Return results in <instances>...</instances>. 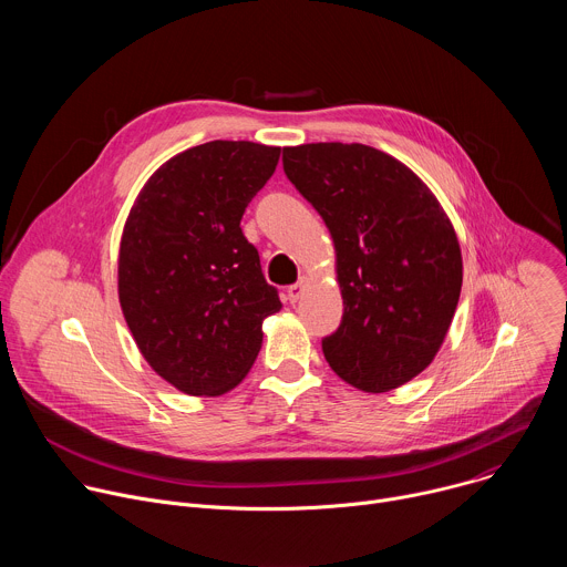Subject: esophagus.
<instances>
[{
	"mask_svg": "<svg viewBox=\"0 0 567 567\" xmlns=\"http://www.w3.org/2000/svg\"><path fill=\"white\" fill-rule=\"evenodd\" d=\"M302 291H305V280H298L296 285H289V287H287V300H289V302H298L300 296H302Z\"/></svg>",
	"mask_w": 567,
	"mask_h": 567,
	"instance_id": "esophagus-1",
	"label": "esophagus"
}]
</instances>
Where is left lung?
I'll list each match as a JSON object with an SVG mask.
<instances>
[{
	"mask_svg": "<svg viewBox=\"0 0 567 567\" xmlns=\"http://www.w3.org/2000/svg\"><path fill=\"white\" fill-rule=\"evenodd\" d=\"M282 168L334 239L343 318L322 339L330 368L365 392L411 381L435 359L462 289L460 245L440 202L363 143L285 147Z\"/></svg>",
	"mask_w": 567,
	"mask_h": 567,
	"instance_id": "left-lung-1",
	"label": "left lung"
}]
</instances>
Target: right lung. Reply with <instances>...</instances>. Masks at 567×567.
I'll return each mask as SVG.
<instances>
[{
    "label": "right lung",
    "instance_id": "add662e5",
    "mask_svg": "<svg viewBox=\"0 0 567 567\" xmlns=\"http://www.w3.org/2000/svg\"><path fill=\"white\" fill-rule=\"evenodd\" d=\"M280 147L210 141L161 166L125 221L118 298L152 370L186 394H221L251 370L282 302L241 215Z\"/></svg>",
    "mask_w": 567,
    "mask_h": 567
}]
</instances>
